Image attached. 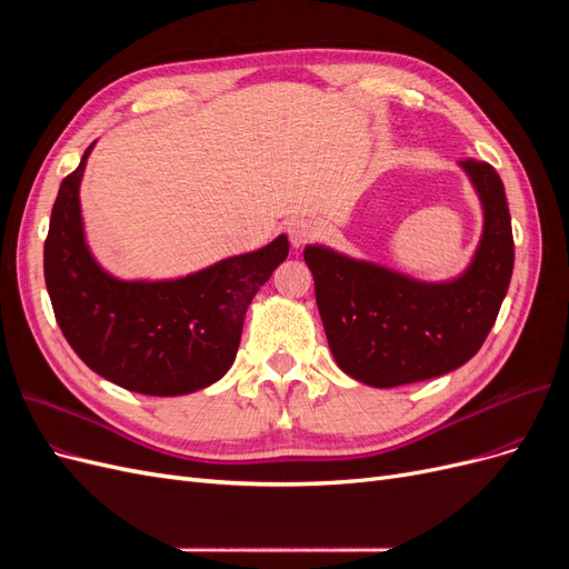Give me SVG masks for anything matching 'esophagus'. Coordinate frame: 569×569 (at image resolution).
<instances>
[{"instance_id":"34e87169","label":"esophagus","mask_w":569,"mask_h":569,"mask_svg":"<svg viewBox=\"0 0 569 569\" xmlns=\"http://www.w3.org/2000/svg\"><path fill=\"white\" fill-rule=\"evenodd\" d=\"M287 232H289V242L299 249L308 242H313V239L320 234V226L313 218H297L289 222Z\"/></svg>"}]
</instances>
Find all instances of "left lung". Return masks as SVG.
<instances>
[{
  "instance_id": "8db88e82",
  "label": "left lung",
  "mask_w": 569,
  "mask_h": 569,
  "mask_svg": "<svg viewBox=\"0 0 569 569\" xmlns=\"http://www.w3.org/2000/svg\"><path fill=\"white\" fill-rule=\"evenodd\" d=\"M460 166L485 209L479 247L460 278L418 282L332 249H303L327 343L358 382L389 389L451 372L479 351L501 311L515 263L506 189L489 163Z\"/></svg>"
}]
</instances>
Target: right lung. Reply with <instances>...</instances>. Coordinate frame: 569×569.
Masks as SVG:
<instances>
[{"mask_svg": "<svg viewBox=\"0 0 569 569\" xmlns=\"http://www.w3.org/2000/svg\"><path fill=\"white\" fill-rule=\"evenodd\" d=\"M92 147L63 178L44 239V282L66 341L128 391L182 396L218 382L237 356L251 299L289 253L287 237L187 278L118 280L84 244L78 189Z\"/></svg>", "mask_w": 569, "mask_h": 569, "instance_id": "obj_1", "label": "right lung"}]
</instances>
